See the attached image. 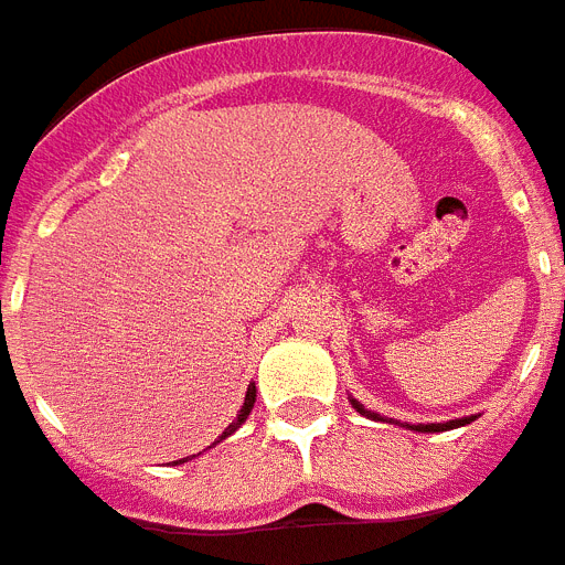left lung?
I'll list each match as a JSON object with an SVG mask.
<instances>
[{"instance_id": "1", "label": "left lung", "mask_w": 565, "mask_h": 565, "mask_svg": "<svg viewBox=\"0 0 565 565\" xmlns=\"http://www.w3.org/2000/svg\"><path fill=\"white\" fill-rule=\"evenodd\" d=\"M353 405L361 411V414H367V417H376V414H370V411L361 408V405L355 403V399H353ZM467 423H469V417H463V419H449V423H428V426H426V423H419V426H411V428H414V431H446V428L467 426Z\"/></svg>"}]
</instances>
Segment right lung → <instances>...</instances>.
I'll return each mask as SVG.
<instances>
[{
  "label": "right lung",
  "mask_w": 565,
  "mask_h": 565,
  "mask_svg": "<svg viewBox=\"0 0 565 565\" xmlns=\"http://www.w3.org/2000/svg\"><path fill=\"white\" fill-rule=\"evenodd\" d=\"M254 403H256V387L250 385V387H247L245 405H242V411H238V417L233 419V423H230L227 428H224V435H221L218 440H224V437H230V435H233V431H236L238 426H242V423H245V419H247V414H250V408H254ZM192 458H195V455H192ZM183 461H186V458H180V461H174V463H183Z\"/></svg>",
  "instance_id": "obj_1"
}]
</instances>
